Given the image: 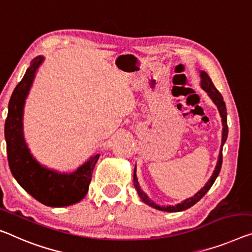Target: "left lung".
Masks as SVG:
<instances>
[{"mask_svg":"<svg viewBox=\"0 0 252 252\" xmlns=\"http://www.w3.org/2000/svg\"><path fill=\"white\" fill-rule=\"evenodd\" d=\"M199 73H200V87H202V89H203L205 92H207L208 96H210V98L212 99V101L215 103V106L218 107L220 116V118H222V126H223V128H222V143H220V154H219L218 162H216L215 169H214V171H213L211 178H210V179H208L207 183L205 184L204 187L200 189L199 191H197L192 197H189V198L183 200V202L179 203V204L166 205V206H161V205L156 204L152 199L149 198V196L146 195L144 191L142 190L141 186H139L138 180H137L136 165H135L133 180H134V187H135V189H136V191L138 193L139 198H141L146 205H149V206L156 208V210H158V211L181 212V211L188 210V208H190L191 206H193V205H195L197 202H198V200H200V199L203 198L205 193H206L208 190H210V188L212 187L213 184H214V181L216 180V178H218V176H219V173L220 171V166H222L223 145H224V143L226 142L227 134H229V128H227L226 106H225V102H224V100H223L222 94H220L218 89L214 87V84H213L212 80L210 79V76L207 75V73L205 72V71H199Z\"/></svg>","mask_w":252,"mask_h":252,"instance_id":"obj_1","label":"left lung"}]
</instances>
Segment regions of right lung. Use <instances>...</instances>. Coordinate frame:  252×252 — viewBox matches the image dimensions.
<instances>
[{"label": "right lung", "instance_id": "1", "mask_svg": "<svg viewBox=\"0 0 252 252\" xmlns=\"http://www.w3.org/2000/svg\"><path fill=\"white\" fill-rule=\"evenodd\" d=\"M44 60L40 55L34 57L11 95L4 125L7 161L14 179L34 199L46 206L64 207L86 197L100 154H94L74 171L60 172L42 165L30 152L23 136V109Z\"/></svg>", "mask_w": 252, "mask_h": 252}]
</instances>
